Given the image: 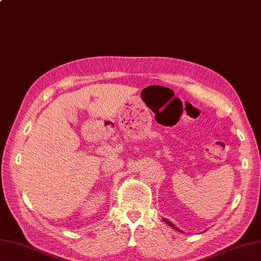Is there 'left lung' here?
<instances>
[{"instance_id":"8db88e82","label":"left lung","mask_w":261,"mask_h":261,"mask_svg":"<svg viewBox=\"0 0 261 261\" xmlns=\"http://www.w3.org/2000/svg\"><path fill=\"white\" fill-rule=\"evenodd\" d=\"M162 219H163V221H165L166 223H167V225L168 226H170L171 228H173V229H175V230H178V231H181V230L178 228V227H175L174 225H173V223L170 221V220H168V219H166V218H162ZM181 232H182V231H181Z\"/></svg>"}]
</instances>
